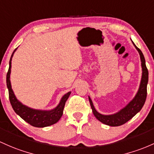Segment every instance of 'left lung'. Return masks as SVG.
I'll return each mask as SVG.
<instances>
[{
	"mask_svg": "<svg viewBox=\"0 0 154 154\" xmlns=\"http://www.w3.org/2000/svg\"><path fill=\"white\" fill-rule=\"evenodd\" d=\"M132 43L140 54L142 72H142V77L139 89H138L136 95L133 98L132 100L130 101L126 107L120 109L116 113L112 115H102L96 111L92 102V100H91L90 96H88L89 102H90L91 109H92L94 116L102 124L108 125L109 126H121V125L124 124L125 123L129 121L130 119L134 117L137 113L141 110L143 105H144L145 102H146L147 96V85H148V71L146 67V60H145L143 52L134 45V42H132Z\"/></svg>",
	"mask_w": 154,
	"mask_h": 154,
	"instance_id": "1",
	"label": "left lung"
}]
</instances>
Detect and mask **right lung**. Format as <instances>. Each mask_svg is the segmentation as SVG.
<instances>
[{"instance_id": "obj_1", "label": "right lung", "mask_w": 154, "mask_h": 154, "mask_svg": "<svg viewBox=\"0 0 154 154\" xmlns=\"http://www.w3.org/2000/svg\"><path fill=\"white\" fill-rule=\"evenodd\" d=\"M16 48L11 55V58L9 60V68L6 74V85H7L8 90V95H9V100L12 106L14 112L20 116L25 121L35 126V127L43 128L46 126H51L52 124H56L60 119L61 116H63V108L65 106L66 102L68 99L71 94V91L64 94L62 96L59 104L54 109L50 110H42V109H36L30 108L28 106L25 105L23 103L20 102L16 96L14 95V91L11 88V81H10V74H11V59L14 55V52L17 50Z\"/></svg>"}]
</instances>
